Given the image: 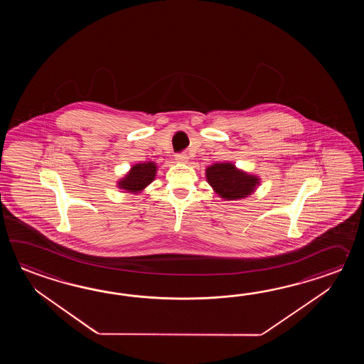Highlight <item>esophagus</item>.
Wrapping results in <instances>:
<instances>
[{"mask_svg": "<svg viewBox=\"0 0 364 364\" xmlns=\"http://www.w3.org/2000/svg\"><path fill=\"white\" fill-rule=\"evenodd\" d=\"M176 160H177L178 163H187L188 157H187L186 154H178V155H176Z\"/></svg>", "mask_w": 364, "mask_h": 364, "instance_id": "esophagus-1", "label": "esophagus"}]
</instances>
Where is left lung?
Wrapping results in <instances>:
<instances>
[{
    "mask_svg": "<svg viewBox=\"0 0 364 364\" xmlns=\"http://www.w3.org/2000/svg\"><path fill=\"white\" fill-rule=\"evenodd\" d=\"M207 179L221 198L234 200L254 191L257 178L237 171L232 164H215L207 169Z\"/></svg>",
    "mask_w": 364,
    "mask_h": 364,
    "instance_id": "8db88e82",
    "label": "left lung"
}]
</instances>
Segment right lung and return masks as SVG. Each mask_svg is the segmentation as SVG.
I'll return each instance as SVG.
<instances>
[{
	"label": "right lung",
	"instance_id": "right-lung-1",
	"mask_svg": "<svg viewBox=\"0 0 364 364\" xmlns=\"http://www.w3.org/2000/svg\"><path fill=\"white\" fill-rule=\"evenodd\" d=\"M156 174V165L154 163L138 164L132 168L126 178L119 182V187L130 193H138L146 186L149 185Z\"/></svg>",
	"mask_w": 364,
	"mask_h": 364
}]
</instances>
